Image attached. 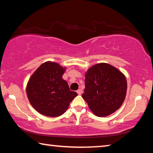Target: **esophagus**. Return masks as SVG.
<instances>
[{
    "mask_svg": "<svg viewBox=\"0 0 153 153\" xmlns=\"http://www.w3.org/2000/svg\"><path fill=\"white\" fill-rule=\"evenodd\" d=\"M77 93L79 95H81L82 94V89H78V90H77Z\"/></svg>",
    "mask_w": 153,
    "mask_h": 153,
    "instance_id": "obj_1",
    "label": "esophagus"
}]
</instances>
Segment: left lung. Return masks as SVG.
I'll list each match as a JSON object with an SVG mask.
<instances>
[{
  "mask_svg": "<svg viewBox=\"0 0 153 153\" xmlns=\"http://www.w3.org/2000/svg\"><path fill=\"white\" fill-rule=\"evenodd\" d=\"M126 92L125 75L110 64L97 63L85 74L82 97L96 116L107 117L115 112L122 105Z\"/></svg>",
  "mask_w": 153,
  "mask_h": 153,
  "instance_id": "obj_1",
  "label": "left lung"
}]
</instances>
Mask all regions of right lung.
<instances>
[{
  "mask_svg": "<svg viewBox=\"0 0 153 153\" xmlns=\"http://www.w3.org/2000/svg\"><path fill=\"white\" fill-rule=\"evenodd\" d=\"M65 67L46 61L33 72L28 80L26 94L31 105L43 115L55 117L63 115L77 95L71 91L63 79Z\"/></svg>",
  "mask_w": 153,
  "mask_h": 153,
  "instance_id": "right-lung-1",
  "label": "right lung"
}]
</instances>
